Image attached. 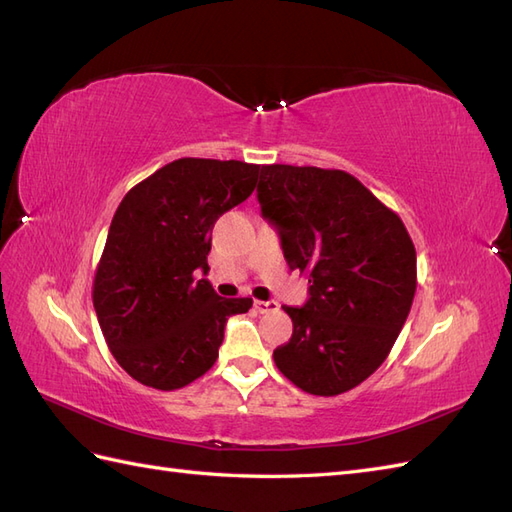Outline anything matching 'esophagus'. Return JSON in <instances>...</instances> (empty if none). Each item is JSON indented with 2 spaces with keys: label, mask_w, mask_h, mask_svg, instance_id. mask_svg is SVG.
<instances>
[{
  "label": "esophagus",
  "mask_w": 512,
  "mask_h": 512,
  "mask_svg": "<svg viewBox=\"0 0 512 512\" xmlns=\"http://www.w3.org/2000/svg\"><path fill=\"white\" fill-rule=\"evenodd\" d=\"M254 307L258 309V314H269V312H277V309H280V303L277 301H254Z\"/></svg>",
  "instance_id": "obj_1"
}]
</instances>
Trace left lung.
<instances>
[{
  "instance_id": "8db88e82",
  "label": "left lung",
  "mask_w": 512,
  "mask_h": 512,
  "mask_svg": "<svg viewBox=\"0 0 512 512\" xmlns=\"http://www.w3.org/2000/svg\"><path fill=\"white\" fill-rule=\"evenodd\" d=\"M256 192L290 271L312 284L303 307H284L292 337L273 361L305 393H346L384 363L410 314L414 243L399 215L344 170L262 166Z\"/></svg>"
}]
</instances>
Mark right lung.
I'll return each mask as SVG.
<instances>
[{"instance_id": "add662e5", "label": "right lung", "mask_w": 512, "mask_h": 512, "mask_svg": "<svg viewBox=\"0 0 512 512\" xmlns=\"http://www.w3.org/2000/svg\"><path fill=\"white\" fill-rule=\"evenodd\" d=\"M258 164L181 158L123 196L94 280V307L117 363L145 386L175 391L213 367L226 320L252 299H222L209 271L211 230L256 188Z\"/></svg>"}]
</instances>
